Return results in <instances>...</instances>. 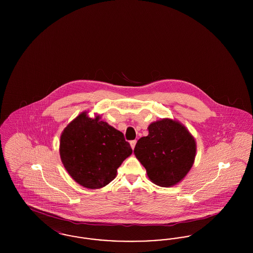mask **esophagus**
<instances>
[{
  "label": "esophagus",
  "instance_id": "34e87169",
  "mask_svg": "<svg viewBox=\"0 0 253 253\" xmlns=\"http://www.w3.org/2000/svg\"><path fill=\"white\" fill-rule=\"evenodd\" d=\"M135 144H136V140H132V141L130 142V145H131L132 149H134V147H135Z\"/></svg>",
  "mask_w": 253,
  "mask_h": 253
}]
</instances>
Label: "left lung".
I'll return each instance as SVG.
<instances>
[{
	"instance_id": "left-lung-1",
	"label": "left lung",
	"mask_w": 253,
	"mask_h": 253,
	"mask_svg": "<svg viewBox=\"0 0 253 253\" xmlns=\"http://www.w3.org/2000/svg\"><path fill=\"white\" fill-rule=\"evenodd\" d=\"M149 134L138 139L133 153L153 183L170 187L180 182L193 166L196 145L179 122L161 120L148 127Z\"/></svg>"
}]
</instances>
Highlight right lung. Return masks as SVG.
<instances>
[{
  "instance_id": "right-lung-1",
  "label": "right lung",
  "mask_w": 253,
  "mask_h": 253,
  "mask_svg": "<svg viewBox=\"0 0 253 253\" xmlns=\"http://www.w3.org/2000/svg\"><path fill=\"white\" fill-rule=\"evenodd\" d=\"M132 148L124 134L108 123L91 119L84 112L67 125L60 135L62 164L73 179L88 189L106 186Z\"/></svg>"
}]
</instances>
